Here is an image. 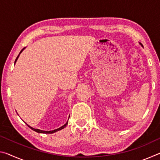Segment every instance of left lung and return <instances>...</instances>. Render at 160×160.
<instances>
[{"label":"left lung","mask_w":160,"mask_h":160,"mask_svg":"<svg viewBox=\"0 0 160 160\" xmlns=\"http://www.w3.org/2000/svg\"><path fill=\"white\" fill-rule=\"evenodd\" d=\"M140 45H141V46H142V44H140Z\"/></svg>","instance_id":"1"}]
</instances>
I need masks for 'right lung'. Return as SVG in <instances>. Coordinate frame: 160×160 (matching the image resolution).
<instances>
[{
	"instance_id": "right-lung-1",
	"label": "right lung",
	"mask_w": 160,
	"mask_h": 160,
	"mask_svg": "<svg viewBox=\"0 0 160 160\" xmlns=\"http://www.w3.org/2000/svg\"><path fill=\"white\" fill-rule=\"evenodd\" d=\"M25 48H23L21 50V51L20 52V53H19V55L18 56V57H17V58L15 59V63H16V61H17V60H18V58H19V56H20V54L22 52V51L25 49ZM68 121H67V122L64 124L63 126H62L61 127H60V128H57V129H55V130H53V131H42V130H39V129H37V128H32V127H31L30 126H29L28 124H27L26 123V124H27V126H28L29 128H31L32 130H33V131H34L35 132H39V133H53V132H57V131H60V130H61V129H63V128H64L65 127H66L67 125H68Z\"/></svg>"
}]
</instances>
